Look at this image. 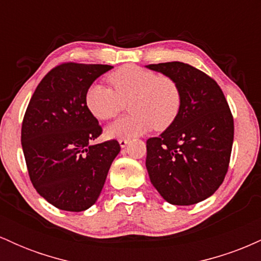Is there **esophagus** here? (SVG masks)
<instances>
[{"label":"esophagus","mask_w":261,"mask_h":261,"mask_svg":"<svg viewBox=\"0 0 261 261\" xmlns=\"http://www.w3.org/2000/svg\"><path fill=\"white\" fill-rule=\"evenodd\" d=\"M128 142H130V140H128V139H125V137H121V139H119V143H120V146H121L122 148L126 147Z\"/></svg>","instance_id":"esophagus-1"}]
</instances>
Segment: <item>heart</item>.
<instances>
[{
	"mask_svg": "<svg viewBox=\"0 0 261 261\" xmlns=\"http://www.w3.org/2000/svg\"><path fill=\"white\" fill-rule=\"evenodd\" d=\"M109 87L95 83L86 94V104L99 120L115 118L130 101L133 113L107 128L110 137H131L146 134L152 127L166 130L174 122L181 106L178 82L166 74H157L140 66L126 65L108 76Z\"/></svg>",
	"mask_w": 261,
	"mask_h": 261,
	"instance_id": "heart-1",
	"label": "heart"
}]
</instances>
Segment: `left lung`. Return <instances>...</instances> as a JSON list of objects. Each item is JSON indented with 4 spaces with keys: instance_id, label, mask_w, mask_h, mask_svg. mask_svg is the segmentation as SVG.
Segmentation results:
<instances>
[{
    "instance_id": "1",
    "label": "left lung",
    "mask_w": 261,
    "mask_h": 261,
    "mask_svg": "<svg viewBox=\"0 0 261 261\" xmlns=\"http://www.w3.org/2000/svg\"><path fill=\"white\" fill-rule=\"evenodd\" d=\"M178 82V116L158 137L146 142L149 179L166 201L194 205L220 188L228 172L234 122L222 89L194 66L173 61L148 65Z\"/></svg>"
}]
</instances>
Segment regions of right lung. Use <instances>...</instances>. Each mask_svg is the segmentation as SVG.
Here are the masks:
<instances>
[{
	"label": "right lung",
	"instance_id": "right-lung-1",
	"mask_svg": "<svg viewBox=\"0 0 261 261\" xmlns=\"http://www.w3.org/2000/svg\"><path fill=\"white\" fill-rule=\"evenodd\" d=\"M110 65L64 62L40 81L22 122V147L33 187L60 210L81 212L97 201L114 158L116 140L91 145L101 126L86 94Z\"/></svg>",
	"mask_w": 261,
	"mask_h": 261
}]
</instances>
